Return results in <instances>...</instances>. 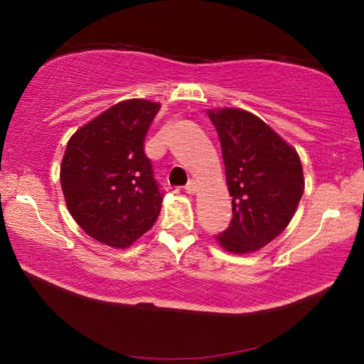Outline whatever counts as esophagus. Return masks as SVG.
<instances>
[{
    "label": "esophagus",
    "mask_w": 364,
    "mask_h": 364,
    "mask_svg": "<svg viewBox=\"0 0 364 364\" xmlns=\"http://www.w3.org/2000/svg\"><path fill=\"white\" fill-rule=\"evenodd\" d=\"M183 191H186V192L188 193V196H192V193H196V192H197V186H196V182H193V181L188 182L187 186L183 187Z\"/></svg>",
    "instance_id": "esophagus-1"
}]
</instances>
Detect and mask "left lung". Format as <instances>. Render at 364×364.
<instances>
[{
  "label": "left lung",
  "instance_id": "obj_1",
  "mask_svg": "<svg viewBox=\"0 0 364 364\" xmlns=\"http://www.w3.org/2000/svg\"><path fill=\"white\" fill-rule=\"evenodd\" d=\"M220 139L232 220L215 237L228 252L265 247L285 230L305 188L296 151L262 119L242 109L210 111Z\"/></svg>",
  "mask_w": 364,
  "mask_h": 364
}]
</instances>
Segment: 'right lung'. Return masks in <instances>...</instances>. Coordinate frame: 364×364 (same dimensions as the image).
<instances>
[{
    "label": "right lung",
    "instance_id": "obj_1",
    "mask_svg": "<svg viewBox=\"0 0 364 364\" xmlns=\"http://www.w3.org/2000/svg\"><path fill=\"white\" fill-rule=\"evenodd\" d=\"M161 106L144 99L107 109L69 139L61 187L74 220L104 245L124 248L161 213L164 192L144 141Z\"/></svg>",
    "mask_w": 364,
    "mask_h": 364
}]
</instances>
